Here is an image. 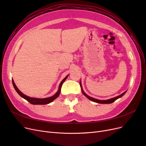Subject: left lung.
<instances>
[{
    "instance_id": "obj_1",
    "label": "left lung",
    "mask_w": 146,
    "mask_h": 146,
    "mask_svg": "<svg viewBox=\"0 0 146 146\" xmlns=\"http://www.w3.org/2000/svg\"><path fill=\"white\" fill-rule=\"evenodd\" d=\"M80 84H81V83H80ZM80 87H81V89H82V93H83L84 95H85L88 99H90V100H92V102H94L98 103V104H111V103L114 102L116 100H117V99L121 98V97L123 96V95H124V94H125V92H126V91H125L124 92H123V93H122V94L119 95V96H117V97H115V98H112V99H110L104 100H98V99H94V98H91V97H90V96H88V95L85 93V92H84V91L83 90L81 85H80Z\"/></svg>"
}]
</instances>
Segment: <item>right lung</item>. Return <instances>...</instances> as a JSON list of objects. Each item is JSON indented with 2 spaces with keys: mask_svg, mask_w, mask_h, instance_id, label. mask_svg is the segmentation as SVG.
I'll list each match as a JSON object with an SVG mask.
<instances>
[{
  "mask_svg": "<svg viewBox=\"0 0 146 146\" xmlns=\"http://www.w3.org/2000/svg\"><path fill=\"white\" fill-rule=\"evenodd\" d=\"M68 76H66L63 80L61 82L60 85H59V88H58V90L57 91L55 94L52 97H50V98H44V99H38V98H30V97H29L27 96H26L25 94H24L23 92H21L18 88H17V86H16L15 83L13 81V80H12V83H13V86H14L15 90L16 91V92L18 93V94L21 96L22 98H24V99H25L26 100H27L29 103H30L31 104H33V105H45V104H48L50 102H52V101H54L56 98H58L60 94V92H61V86H62V85L63 82L66 80V78H68Z\"/></svg>",
  "mask_w": 146,
  "mask_h": 146,
  "instance_id": "add662e5",
  "label": "right lung"
}]
</instances>
